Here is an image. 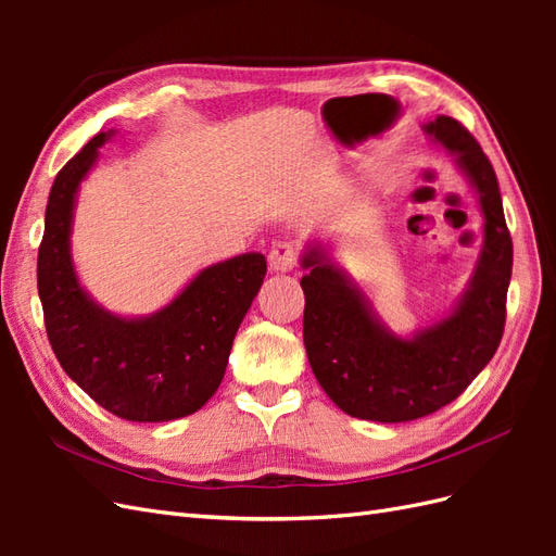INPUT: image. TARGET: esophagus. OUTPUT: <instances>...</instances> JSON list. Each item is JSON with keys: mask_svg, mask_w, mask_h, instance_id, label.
Here are the masks:
<instances>
[{"mask_svg": "<svg viewBox=\"0 0 556 556\" xmlns=\"http://www.w3.org/2000/svg\"><path fill=\"white\" fill-rule=\"evenodd\" d=\"M299 262V248L292 241H278L271 252H268V266L276 274L292 271Z\"/></svg>", "mask_w": 556, "mask_h": 556, "instance_id": "esophagus-1", "label": "esophagus"}]
</instances>
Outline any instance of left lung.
<instances>
[{
	"label": "left lung",
	"instance_id": "8db88e82",
	"mask_svg": "<svg viewBox=\"0 0 556 556\" xmlns=\"http://www.w3.org/2000/svg\"><path fill=\"white\" fill-rule=\"evenodd\" d=\"M473 185L484 217L482 252L459 306L439 325L399 339L374 315L357 285L323 245L301 260L306 294L304 345L317 382L343 413L371 422H410L457 399L490 364L506 327L513 239L492 162L462 123L425 125Z\"/></svg>",
	"mask_w": 556,
	"mask_h": 556
}]
</instances>
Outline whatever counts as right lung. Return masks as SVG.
Instances as JSON below:
<instances>
[{
  "instance_id": "add662e5",
  "label": "right lung",
  "mask_w": 556,
  "mask_h": 556,
  "mask_svg": "<svg viewBox=\"0 0 556 556\" xmlns=\"http://www.w3.org/2000/svg\"><path fill=\"white\" fill-rule=\"evenodd\" d=\"M111 137L90 139L50 188L37 262L43 323L60 366L99 406L129 422H166L197 413L220 387L266 260L245 252L213 264L150 317H117L94 304L76 278L70 233L78 185Z\"/></svg>"
}]
</instances>
